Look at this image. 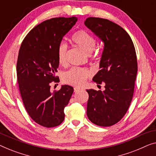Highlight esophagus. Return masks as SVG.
<instances>
[{
	"label": "esophagus",
	"mask_w": 156,
	"mask_h": 156,
	"mask_svg": "<svg viewBox=\"0 0 156 156\" xmlns=\"http://www.w3.org/2000/svg\"><path fill=\"white\" fill-rule=\"evenodd\" d=\"M81 90H82V88H80V87H74V92H75V93H78V92Z\"/></svg>",
	"instance_id": "1"
}]
</instances>
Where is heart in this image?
<instances>
[{"label":"heart","mask_w":156,"mask_h":156,"mask_svg":"<svg viewBox=\"0 0 156 156\" xmlns=\"http://www.w3.org/2000/svg\"><path fill=\"white\" fill-rule=\"evenodd\" d=\"M72 41L87 54H90L96 46L95 39L85 30H79L76 32L72 37ZM66 53L67 45L64 43L60 44L58 48V61L61 65H64L66 62ZM90 76V73L88 70L73 67L63 74V80L67 84L80 86L85 84Z\"/></svg>","instance_id":"obj_1"}]
</instances>
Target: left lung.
<instances>
[{
  "label": "left lung",
  "instance_id": "obj_1",
  "mask_svg": "<svg viewBox=\"0 0 156 156\" xmlns=\"http://www.w3.org/2000/svg\"><path fill=\"white\" fill-rule=\"evenodd\" d=\"M85 25L104 43L100 70L93 80L105 84L104 91L86 90L87 116L100 126H110L122 119L132 100L138 71L133 41L122 27L107 19L88 17Z\"/></svg>",
  "mask_w": 156,
  "mask_h": 156
}]
</instances>
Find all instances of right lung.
I'll return each mask as SVG.
<instances>
[{
	"mask_svg": "<svg viewBox=\"0 0 156 156\" xmlns=\"http://www.w3.org/2000/svg\"><path fill=\"white\" fill-rule=\"evenodd\" d=\"M76 17H56L34 27L22 43L17 62V78L26 111L34 121L47 128L64 120L73 87L61 85L58 91L50 89L59 63L58 48L63 37L75 25Z\"/></svg>",
	"mask_w": 156,
	"mask_h": 156,
	"instance_id": "right-lung-1",
	"label": "right lung"
}]
</instances>
